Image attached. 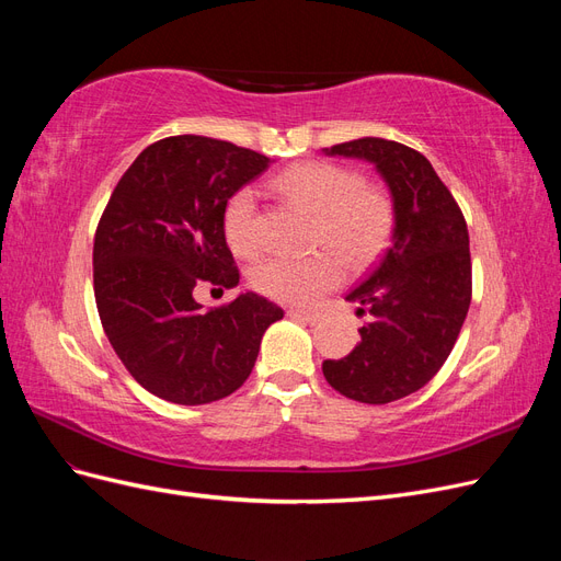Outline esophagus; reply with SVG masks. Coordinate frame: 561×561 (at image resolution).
<instances>
[{
    "label": "esophagus",
    "mask_w": 561,
    "mask_h": 561,
    "mask_svg": "<svg viewBox=\"0 0 561 561\" xmlns=\"http://www.w3.org/2000/svg\"><path fill=\"white\" fill-rule=\"evenodd\" d=\"M287 316L290 318H301V320H309V322H316L320 318L318 311H301V309H290L287 311Z\"/></svg>",
    "instance_id": "1"
}]
</instances>
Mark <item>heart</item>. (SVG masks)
<instances>
[{
  "mask_svg": "<svg viewBox=\"0 0 561 561\" xmlns=\"http://www.w3.org/2000/svg\"><path fill=\"white\" fill-rule=\"evenodd\" d=\"M274 186L316 215L313 245L322 250L309 257H271L254 266L252 287L268 299L309 307L339 285L344 268L358 274L388 248L396 225L393 201L377 186H367L360 173L325 161H304L285 168ZM222 227L236 254L252 257L260 252L257 198L250 186L227 201Z\"/></svg>",
  "mask_w": 561,
  "mask_h": 561,
  "instance_id": "1",
  "label": "heart"
}]
</instances>
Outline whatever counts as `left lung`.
Here are the masks:
<instances>
[{
    "label": "left lung",
    "instance_id": "obj_1",
    "mask_svg": "<svg viewBox=\"0 0 561 561\" xmlns=\"http://www.w3.org/2000/svg\"><path fill=\"white\" fill-rule=\"evenodd\" d=\"M377 168L393 201L390 248L369 276L346 295L371 320L346 358L322 363L339 393L386 404L426 386L445 365L470 307L468 227L431 161L383 138L322 149Z\"/></svg>",
    "mask_w": 561,
    "mask_h": 561
}]
</instances>
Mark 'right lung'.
<instances>
[{
  "label": "right lung",
  "mask_w": 561,
  "mask_h": 561,
  "mask_svg": "<svg viewBox=\"0 0 561 561\" xmlns=\"http://www.w3.org/2000/svg\"><path fill=\"white\" fill-rule=\"evenodd\" d=\"M271 159L203 135L140 151L110 196L93 241V290L114 353L151 396L206 404L239 390L283 309L254 293L206 311L198 283L239 285L225 206Z\"/></svg>",
  "instance_id": "add662e5"
}]
</instances>
